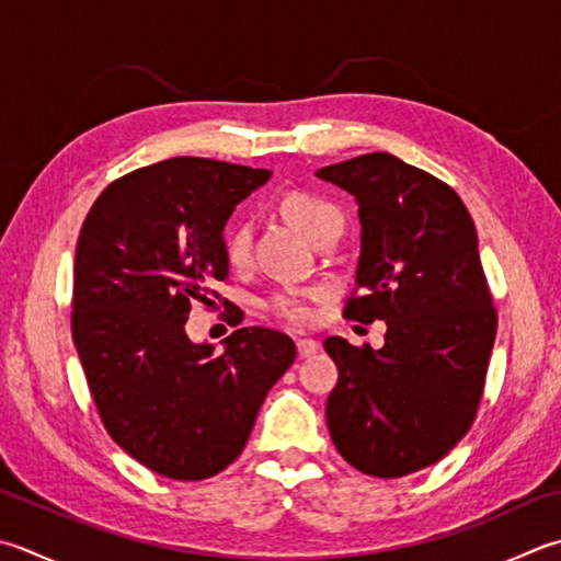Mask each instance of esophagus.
Listing matches in <instances>:
<instances>
[{
  "instance_id": "obj_1",
  "label": "esophagus",
  "mask_w": 561,
  "mask_h": 561,
  "mask_svg": "<svg viewBox=\"0 0 561 561\" xmlns=\"http://www.w3.org/2000/svg\"><path fill=\"white\" fill-rule=\"evenodd\" d=\"M296 353H299V357H301V359L316 355V353H318V340H313V337H301V340H296Z\"/></svg>"
}]
</instances>
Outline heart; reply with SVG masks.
<instances>
[{
    "label": "heart",
    "mask_w": 561,
    "mask_h": 561,
    "mask_svg": "<svg viewBox=\"0 0 561 561\" xmlns=\"http://www.w3.org/2000/svg\"><path fill=\"white\" fill-rule=\"evenodd\" d=\"M279 214L299 230L304 238H309L313 245H321L325 240H335L343 230V211L323 194L309 190H289L279 196ZM252 228L245 218L228 224L224 230V255L230 265H243L250 257ZM325 289L321 287H289L270 294L265 309L277 316L279 321L289 325H309L316 318L313 304L321 301Z\"/></svg>",
    "instance_id": "b5f03b06"
}]
</instances>
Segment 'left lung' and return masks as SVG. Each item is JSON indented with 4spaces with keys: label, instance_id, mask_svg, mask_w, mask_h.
<instances>
[{
    "label": "left lung",
    "instance_id": "obj_1",
    "mask_svg": "<svg viewBox=\"0 0 561 561\" xmlns=\"http://www.w3.org/2000/svg\"><path fill=\"white\" fill-rule=\"evenodd\" d=\"M316 174L359 206L357 279L343 316L387 321L381 350L325 337L340 375L328 431L362 474H413L462 440L484 393L499 318L477 228L453 186L389 152Z\"/></svg>",
    "mask_w": 561,
    "mask_h": 561
}]
</instances>
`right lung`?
I'll use <instances>...</instances> for the list:
<instances>
[{
	"instance_id": "obj_1",
	"label": "right lung",
	"mask_w": 561,
	"mask_h": 561,
	"mask_svg": "<svg viewBox=\"0 0 561 561\" xmlns=\"http://www.w3.org/2000/svg\"><path fill=\"white\" fill-rule=\"evenodd\" d=\"M267 170L172 158L114 180L87 214L75 252L72 340L108 435L142 467L178 481L224 471L243 453L267 391L296 345L238 328L221 355L194 345V304L233 308L224 226ZM240 309L228 313L238 325Z\"/></svg>"
}]
</instances>
